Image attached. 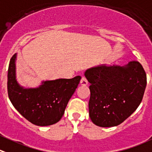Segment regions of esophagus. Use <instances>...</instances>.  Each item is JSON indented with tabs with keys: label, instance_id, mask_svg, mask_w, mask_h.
<instances>
[{
	"label": "esophagus",
	"instance_id": "esophagus-1",
	"mask_svg": "<svg viewBox=\"0 0 152 152\" xmlns=\"http://www.w3.org/2000/svg\"><path fill=\"white\" fill-rule=\"evenodd\" d=\"M88 85V82H87L86 79L85 77H82L80 81V85L81 86H86Z\"/></svg>",
	"mask_w": 152,
	"mask_h": 152
}]
</instances>
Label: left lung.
<instances>
[{"instance_id": "1", "label": "left lung", "mask_w": 152, "mask_h": 152, "mask_svg": "<svg viewBox=\"0 0 152 152\" xmlns=\"http://www.w3.org/2000/svg\"><path fill=\"white\" fill-rule=\"evenodd\" d=\"M91 91L89 116L96 126L113 127L136 110L146 87V74L138 61L123 66L99 65L85 70Z\"/></svg>"}]
</instances>
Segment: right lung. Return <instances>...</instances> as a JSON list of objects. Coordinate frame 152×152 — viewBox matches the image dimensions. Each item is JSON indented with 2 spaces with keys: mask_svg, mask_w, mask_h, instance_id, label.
Returning a JSON list of instances; mask_svg holds the SVG:
<instances>
[{
  "mask_svg": "<svg viewBox=\"0 0 152 152\" xmlns=\"http://www.w3.org/2000/svg\"><path fill=\"white\" fill-rule=\"evenodd\" d=\"M17 53L10 60L8 70L9 98L25 119L38 126H48L59 121L81 76L73 79L42 81L36 88H24L16 79Z\"/></svg>",
  "mask_w": 152,
  "mask_h": 152,
  "instance_id": "obj_1",
  "label": "right lung"
}]
</instances>
